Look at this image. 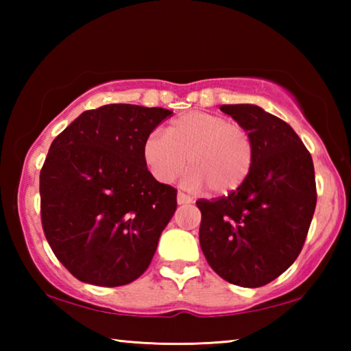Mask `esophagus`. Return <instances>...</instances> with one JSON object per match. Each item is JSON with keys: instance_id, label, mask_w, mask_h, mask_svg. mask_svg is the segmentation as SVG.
<instances>
[{"instance_id": "1", "label": "esophagus", "mask_w": 351, "mask_h": 351, "mask_svg": "<svg viewBox=\"0 0 351 351\" xmlns=\"http://www.w3.org/2000/svg\"><path fill=\"white\" fill-rule=\"evenodd\" d=\"M189 203H192V197H189V195L182 192H178V204H189Z\"/></svg>"}]
</instances>
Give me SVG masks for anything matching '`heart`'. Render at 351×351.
Segmentation results:
<instances>
[{"label": "heart", "instance_id": "obj_1", "mask_svg": "<svg viewBox=\"0 0 351 351\" xmlns=\"http://www.w3.org/2000/svg\"><path fill=\"white\" fill-rule=\"evenodd\" d=\"M255 147L246 127L228 117L206 111H190L176 117L165 134L152 133L142 145V158L159 182L169 184L187 164L184 184L207 187L213 195L240 189L254 165Z\"/></svg>", "mask_w": 351, "mask_h": 351}]
</instances>
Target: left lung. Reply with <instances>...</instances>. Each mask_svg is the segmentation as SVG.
<instances>
[{"label":"left lung","instance_id":"obj_1","mask_svg":"<svg viewBox=\"0 0 351 351\" xmlns=\"http://www.w3.org/2000/svg\"><path fill=\"white\" fill-rule=\"evenodd\" d=\"M219 110L249 130L255 156L240 189L197 201L199 245L226 282L258 288L283 274L304 247L317 201L313 158L287 122L260 106Z\"/></svg>","mask_w":351,"mask_h":351}]
</instances>
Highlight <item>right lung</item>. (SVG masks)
<instances>
[{
	"mask_svg": "<svg viewBox=\"0 0 351 351\" xmlns=\"http://www.w3.org/2000/svg\"><path fill=\"white\" fill-rule=\"evenodd\" d=\"M173 112L104 105L75 119L51 144L40 171L45 237L80 282L122 287L144 274L176 210V192L154 180L144 141Z\"/></svg>",
	"mask_w": 351,
	"mask_h": 351,
	"instance_id": "1",
	"label": "right lung"
}]
</instances>
